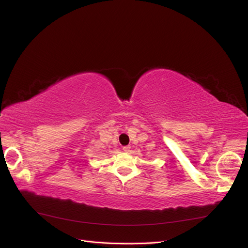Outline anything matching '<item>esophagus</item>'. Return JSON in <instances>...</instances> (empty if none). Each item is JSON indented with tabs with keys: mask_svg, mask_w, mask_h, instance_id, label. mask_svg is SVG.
Returning a JSON list of instances; mask_svg holds the SVG:
<instances>
[{
	"mask_svg": "<svg viewBox=\"0 0 248 248\" xmlns=\"http://www.w3.org/2000/svg\"><path fill=\"white\" fill-rule=\"evenodd\" d=\"M123 151H124L125 153H130L131 147H130V146H125V147H123Z\"/></svg>",
	"mask_w": 248,
	"mask_h": 248,
	"instance_id": "esophagus-1",
	"label": "esophagus"
}]
</instances>
